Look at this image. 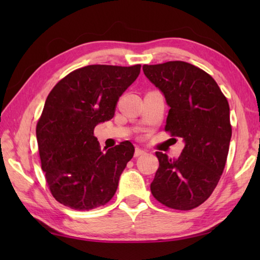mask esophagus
I'll use <instances>...</instances> for the list:
<instances>
[{
    "label": "esophagus",
    "mask_w": 260,
    "mask_h": 260,
    "mask_svg": "<svg viewBox=\"0 0 260 260\" xmlns=\"http://www.w3.org/2000/svg\"><path fill=\"white\" fill-rule=\"evenodd\" d=\"M144 153H146V151L142 150V149L136 148V149H135V152H134V156H135V157H139V156H141V155H144Z\"/></svg>",
    "instance_id": "obj_1"
}]
</instances>
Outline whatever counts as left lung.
I'll list each match as a JSON object with an SVG mask.
<instances>
[{
  "label": "left lung",
  "instance_id": "8db88e82",
  "mask_svg": "<svg viewBox=\"0 0 260 260\" xmlns=\"http://www.w3.org/2000/svg\"><path fill=\"white\" fill-rule=\"evenodd\" d=\"M143 72L170 107L165 131L183 140L178 158L157 151L153 197L175 210L209 199L225 169L232 138L230 105L214 79L186 61L143 65Z\"/></svg>",
  "mask_w": 260,
  "mask_h": 260
}]
</instances>
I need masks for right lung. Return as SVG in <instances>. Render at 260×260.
Masks as SVG:
<instances>
[{
	"label": "right lung",
	"mask_w": 260,
	"mask_h": 260,
	"mask_svg": "<svg viewBox=\"0 0 260 260\" xmlns=\"http://www.w3.org/2000/svg\"><path fill=\"white\" fill-rule=\"evenodd\" d=\"M140 71L141 65H88L68 74L48 95L37 140L48 186L60 204L88 211L116 193L134 146L125 141L102 150L94 128L112 119L118 100Z\"/></svg>",
	"instance_id": "1"
}]
</instances>
